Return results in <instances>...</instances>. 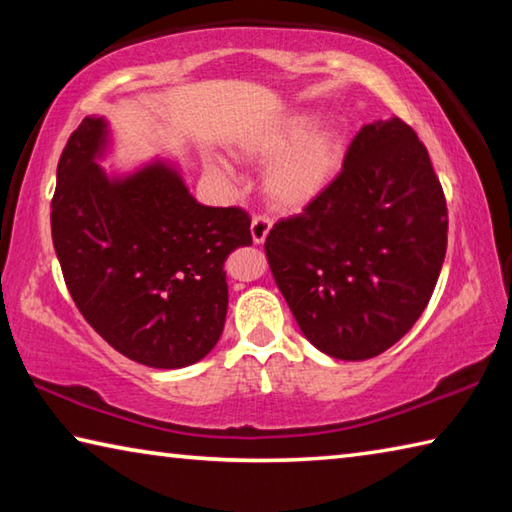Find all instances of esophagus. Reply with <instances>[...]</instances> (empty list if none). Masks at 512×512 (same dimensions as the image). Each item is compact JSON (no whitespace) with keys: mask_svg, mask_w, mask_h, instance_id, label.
I'll return each mask as SVG.
<instances>
[{"mask_svg":"<svg viewBox=\"0 0 512 512\" xmlns=\"http://www.w3.org/2000/svg\"><path fill=\"white\" fill-rule=\"evenodd\" d=\"M271 219L264 214H257L253 216V223H250V235H253L255 244H264L266 237H268V230H271Z\"/></svg>","mask_w":512,"mask_h":512,"instance_id":"esophagus-1","label":"esophagus"}]
</instances>
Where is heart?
<instances>
[{"label": "heart", "instance_id": "1", "mask_svg": "<svg viewBox=\"0 0 512 512\" xmlns=\"http://www.w3.org/2000/svg\"><path fill=\"white\" fill-rule=\"evenodd\" d=\"M314 119L291 117L280 126L266 128L241 144V155L253 162H271L264 173V194L275 210L296 212L332 185L345 155V137L339 126H318ZM214 176L228 178L223 167Z\"/></svg>", "mask_w": 512, "mask_h": 512}]
</instances>
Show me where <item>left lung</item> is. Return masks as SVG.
<instances>
[{"mask_svg":"<svg viewBox=\"0 0 512 512\" xmlns=\"http://www.w3.org/2000/svg\"><path fill=\"white\" fill-rule=\"evenodd\" d=\"M277 289L311 345L363 361L409 332L436 289L447 201L429 153L402 119L363 126L316 201L266 237Z\"/></svg>","mask_w":512,"mask_h":512,"instance_id":"1","label":"left lung"}]
</instances>
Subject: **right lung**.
<instances>
[{
    "label": "right lung",
    "instance_id": "add662e5",
    "mask_svg": "<svg viewBox=\"0 0 512 512\" xmlns=\"http://www.w3.org/2000/svg\"><path fill=\"white\" fill-rule=\"evenodd\" d=\"M106 142V121L85 117L58 160L51 239L69 296L124 357L192 366L223 332V262L253 244L250 216L196 203L164 162L108 178L97 164Z\"/></svg>",
    "mask_w": 512,
    "mask_h": 512
}]
</instances>
